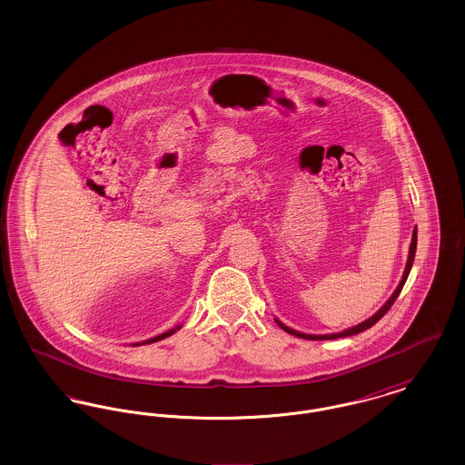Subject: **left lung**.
Listing matches in <instances>:
<instances>
[{"label":"left lung","mask_w":465,"mask_h":465,"mask_svg":"<svg viewBox=\"0 0 465 465\" xmlns=\"http://www.w3.org/2000/svg\"><path fill=\"white\" fill-rule=\"evenodd\" d=\"M415 251H417V228L413 230V239H411V245H410V254H408V263H406V268H404V273H402V279H401V282H399L398 289L394 291V294L387 300V303L381 307V309L376 312L373 317H370L368 321H364V322H361V324H357L354 328H351V330H345V331L341 332H334V334H305V332H298L294 331V330H291L288 326H284L281 321H277L275 319V322L284 330V331L289 332V334H294V336H298V338H305V340H336V338H343V336H352V334H357V332L366 331V330H370L371 326H375L376 322L391 310V307L394 305V302H396V298L399 296V292H401V289L404 286V282H406V279H408V275H410V270H411V265H413V260H415Z\"/></svg>","instance_id":"obj_1"}]
</instances>
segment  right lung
Here are the masks:
<instances>
[{"label":"right lung","mask_w":465,"mask_h":465,"mask_svg":"<svg viewBox=\"0 0 465 465\" xmlns=\"http://www.w3.org/2000/svg\"><path fill=\"white\" fill-rule=\"evenodd\" d=\"M179 328H176V330H171V331L163 332V334H158V336H155V338H152V340H148L146 343H153V341H158V340H163V338H167V336H171L173 332L177 331ZM139 345V343H137Z\"/></svg>","instance_id":"obj_1"}]
</instances>
